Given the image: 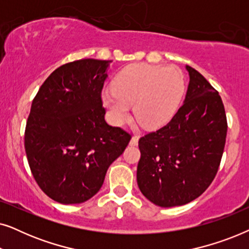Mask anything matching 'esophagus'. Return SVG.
<instances>
[{
    "label": "esophagus",
    "mask_w": 249,
    "mask_h": 249,
    "mask_svg": "<svg viewBox=\"0 0 249 249\" xmlns=\"http://www.w3.org/2000/svg\"><path fill=\"white\" fill-rule=\"evenodd\" d=\"M138 139H139L138 136H132L131 139H130V145H132V146L137 145L138 144Z\"/></svg>",
    "instance_id": "esophagus-1"
}]
</instances>
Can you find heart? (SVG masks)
<instances>
[{"mask_svg":"<svg viewBox=\"0 0 249 249\" xmlns=\"http://www.w3.org/2000/svg\"><path fill=\"white\" fill-rule=\"evenodd\" d=\"M113 88L102 93V103L114 124L130 117V105L138 124L155 130L175 117L185 94V78L176 67L135 63L114 78Z\"/></svg>","mask_w":249,"mask_h":249,"instance_id":"heart-1","label":"heart"}]
</instances>
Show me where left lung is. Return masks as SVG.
Returning a JSON list of instances; mask_svg holds the SVG:
<instances>
[{"label": "left lung", "mask_w": 249, "mask_h": 249, "mask_svg": "<svg viewBox=\"0 0 249 249\" xmlns=\"http://www.w3.org/2000/svg\"><path fill=\"white\" fill-rule=\"evenodd\" d=\"M182 107L168 124L138 142L137 183L155 205L173 207L196 199L213 181L227 137L220 95L194 68Z\"/></svg>", "instance_id": "obj_1"}]
</instances>
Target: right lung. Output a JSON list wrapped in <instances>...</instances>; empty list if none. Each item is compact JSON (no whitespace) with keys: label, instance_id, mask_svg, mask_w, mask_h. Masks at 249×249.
I'll return each mask as SVG.
<instances>
[{"label":"right lung","instance_id":"add662e5","mask_svg":"<svg viewBox=\"0 0 249 249\" xmlns=\"http://www.w3.org/2000/svg\"><path fill=\"white\" fill-rule=\"evenodd\" d=\"M111 61L84 59L50 74L34 98L25 149L40 189L61 204L97 194L130 135L104 119L101 91Z\"/></svg>","mask_w":249,"mask_h":249}]
</instances>
